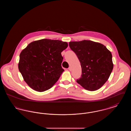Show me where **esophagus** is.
Returning <instances> with one entry per match:
<instances>
[{
    "mask_svg": "<svg viewBox=\"0 0 131 131\" xmlns=\"http://www.w3.org/2000/svg\"><path fill=\"white\" fill-rule=\"evenodd\" d=\"M72 69L71 67H69L68 70L69 71H72Z\"/></svg>",
    "mask_w": 131,
    "mask_h": 131,
    "instance_id": "34e87169",
    "label": "esophagus"
}]
</instances>
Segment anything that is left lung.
I'll list each match as a JSON object with an SVG mask.
<instances>
[{
  "label": "left lung",
  "mask_w": 131,
  "mask_h": 131,
  "mask_svg": "<svg viewBox=\"0 0 131 131\" xmlns=\"http://www.w3.org/2000/svg\"><path fill=\"white\" fill-rule=\"evenodd\" d=\"M69 45L81 65L82 74L77 82L87 90L99 89L107 81L113 68L111 51L103 44L90 40L70 42Z\"/></svg>",
  "instance_id": "1"
}]
</instances>
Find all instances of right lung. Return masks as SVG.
<instances>
[{
  "instance_id": "right-lung-1",
  "label": "right lung",
  "mask_w": 131,
  "mask_h": 131,
  "mask_svg": "<svg viewBox=\"0 0 131 131\" xmlns=\"http://www.w3.org/2000/svg\"><path fill=\"white\" fill-rule=\"evenodd\" d=\"M67 47V42L44 39L31 42L21 51L19 71L31 88L43 92L56 83L64 71L61 53Z\"/></svg>"
}]
</instances>
